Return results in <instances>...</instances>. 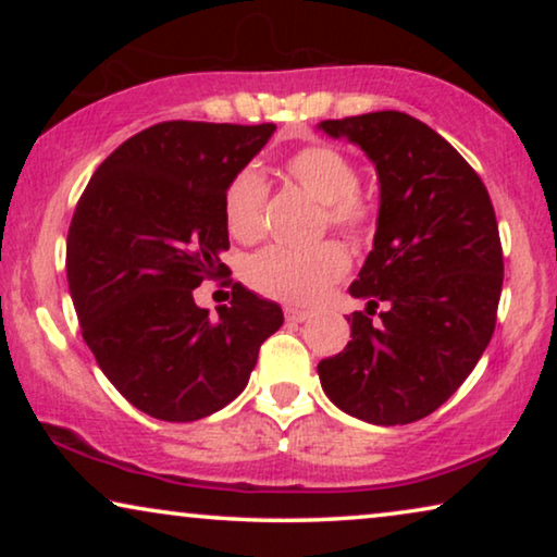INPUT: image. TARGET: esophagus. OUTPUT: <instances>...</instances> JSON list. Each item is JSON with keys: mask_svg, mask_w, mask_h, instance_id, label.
<instances>
[{"mask_svg": "<svg viewBox=\"0 0 557 557\" xmlns=\"http://www.w3.org/2000/svg\"><path fill=\"white\" fill-rule=\"evenodd\" d=\"M284 314H286L288 322H307V319L311 317L307 309H299V307H286Z\"/></svg>", "mask_w": 557, "mask_h": 557, "instance_id": "34e87169", "label": "esophagus"}]
</instances>
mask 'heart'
Here are the masks:
<instances>
[{
	"label": "heart",
	"mask_w": 557,
	"mask_h": 557,
	"mask_svg": "<svg viewBox=\"0 0 557 557\" xmlns=\"http://www.w3.org/2000/svg\"><path fill=\"white\" fill-rule=\"evenodd\" d=\"M286 177L301 193L322 202L319 227L362 238L375 223V205L360 189V172L345 151L332 144H309L284 162ZM269 185L258 166H243L231 177L223 195L227 233L240 243H256L265 233ZM349 269L345 248L326 240L307 250L265 248L248 258L243 278L258 294L288 304H311Z\"/></svg>",
	"instance_id": "b5f03b06"
}]
</instances>
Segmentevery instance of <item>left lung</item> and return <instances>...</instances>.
I'll use <instances>...</instances> for the list:
<instances>
[{
    "instance_id": "8db88e82",
    "label": "left lung",
    "mask_w": 557,
    "mask_h": 557,
    "mask_svg": "<svg viewBox=\"0 0 557 557\" xmlns=\"http://www.w3.org/2000/svg\"><path fill=\"white\" fill-rule=\"evenodd\" d=\"M319 128L357 144L380 180L375 246L349 286L368 307L347 317L352 339L319 362V380L360 421H421L459 391L497 324L505 261L490 193L444 136L408 113Z\"/></svg>"
}]
</instances>
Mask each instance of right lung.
Returning a JSON list of instances; mask_svg holds the SVG:
<instances>
[{
    "label": "right lung",
    "mask_w": 557,
    "mask_h": 557,
    "mask_svg": "<svg viewBox=\"0 0 557 557\" xmlns=\"http://www.w3.org/2000/svg\"><path fill=\"white\" fill-rule=\"evenodd\" d=\"M276 124L162 121L101 162L67 231L81 334L113 387L159 421L187 423L238 398L281 307L233 284L223 195ZM205 277L234 286L219 319L194 304Z\"/></svg>",
    "instance_id": "1"
}]
</instances>
